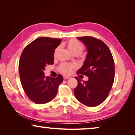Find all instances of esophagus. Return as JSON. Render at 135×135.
Segmentation results:
<instances>
[{
	"mask_svg": "<svg viewBox=\"0 0 135 135\" xmlns=\"http://www.w3.org/2000/svg\"><path fill=\"white\" fill-rule=\"evenodd\" d=\"M70 79V77H68V76H64V79Z\"/></svg>",
	"mask_w": 135,
	"mask_h": 135,
	"instance_id": "obj_1",
	"label": "esophagus"
}]
</instances>
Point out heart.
<instances>
[{
    "instance_id": "obj_1",
    "label": "heart",
    "mask_w": 135,
    "mask_h": 135,
    "mask_svg": "<svg viewBox=\"0 0 135 135\" xmlns=\"http://www.w3.org/2000/svg\"><path fill=\"white\" fill-rule=\"evenodd\" d=\"M67 47L73 54H80L83 49V46L81 43L76 39H71L67 43ZM59 50V47H58L55 49L54 52V56L56 55ZM76 68V66L73 64H69L67 63H62L58 67L59 71L64 73L66 75H69L72 73L73 70Z\"/></svg>"
}]
</instances>
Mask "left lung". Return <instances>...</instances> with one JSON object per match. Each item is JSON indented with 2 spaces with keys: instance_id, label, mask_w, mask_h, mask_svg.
Segmentation results:
<instances>
[{
  "instance_id": "8db88e82",
  "label": "left lung",
  "mask_w": 135,
  "mask_h": 135,
  "mask_svg": "<svg viewBox=\"0 0 135 135\" xmlns=\"http://www.w3.org/2000/svg\"><path fill=\"white\" fill-rule=\"evenodd\" d=\"M86 47V58L77 74L88 77V81L75 78L78 84L74 93L77 99L88 107L99 105L110 91L114 79V62L108 46L99 39L90 36L77 37Z\"/></svg>"
}]
</instances>
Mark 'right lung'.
Returning a JSON list of instances; mask_svg holds the SVG:
<instances>
[{"label": "right lung", "instance_id": "obj_1", "mask_svg": "<svg viewBox=\"0 0 135 135\" xmlns=\"http://www.w3.org/2000/svg\"><path fill=\"white\" fill-rule=\"evenodd\" d=\"M61 39L42 37L33 40L25 47L19 62V74L22 88L30 100L43 104L54 99L58 88L63 81L62 75L46 77L47 65L54 64V52Z\"/></svg>", "mask_w": 135, "mask_h": 135}]
</instances>
